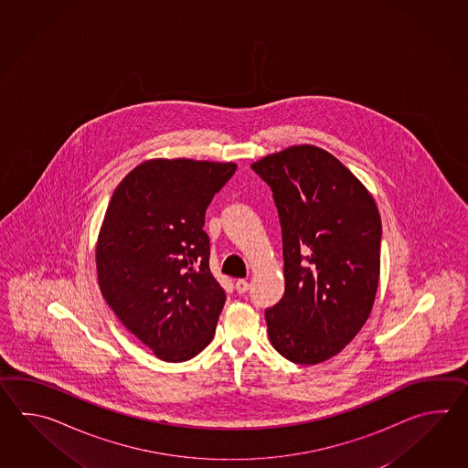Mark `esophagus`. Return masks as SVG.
<instances>
[{"label":"esophagus","mask_w":468,"mask_h":468,"mask_svg":"<svg viewBox=\"0 0 468 468\" xmlns=\"http://www.w3.org/2000/svg\"><path fill=\"white\" fill-rule=\"evenodd\" d=\"M236 289H238V292H246L249 289V282L246 279H238L236 281Z\"/></svg>","instance_id":"1"}]
</instances>
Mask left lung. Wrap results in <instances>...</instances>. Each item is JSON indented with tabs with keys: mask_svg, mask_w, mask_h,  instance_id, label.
<instances>
[{
	"mask_svg": "<svg viewBox=\"0 0 468 468\" xmlns=\"http://www.w3.org/2000/svg\"><path fill=\"white\" fill-rule=\"evenodd\" d=\"M282 230L284 296L266 309L271 345L299 365L333 358L371 314L381 218L368 189L335 155L291 145L254 162Z\"/></svg>",
	"mask_w": 468,
	"mask_h": 468,
	"instance_id": "1",
	"label": "left lung"
}]
</instances>
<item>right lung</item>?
I'll use <instances>...</instances> for the list:
<instances>
[{
	"instance_id": "right-lung-1",
	"label": "right lung",
	"mask_w": 468,
	"mask_h": 468,
	"mask_svg": "<svg viewBox=\"0 0 468 468\" xmlns=\"http://www.w3.org/2000/svg\"><path fill=\"white\" fill-rule=\"evenodd\" d=\"M234 162L150 159L122 179L100 228L101 294L157 358L179 363L212 341L226 292L209 268L206 210Z\"/></svg>"
}]
</instances>
